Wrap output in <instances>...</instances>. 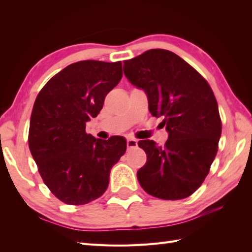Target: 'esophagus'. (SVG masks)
Wrapping results in <instances>:
<instances>
[{
  "mask_svg": "<svg viewBox=\"0 0 252 252\" xmlns=\"http://www.w3.org/2000/svg\"><path fill=\"white\" fill-rule=\"evenodd\" d=\"M137 145H138V141L136 140V139H133V138L127 139V148L128 149H133V148H136Z\"/></svg>",
  "mask_w": 252,
  "mask_h": 252,
  "instance_id": "1",
  "label": "esophagus"
}]
</instances>
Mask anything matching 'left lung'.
Here are the masks:
<instances>
[{"label": "left lung", "instance_id": "left-lung-1", "mask_svg": "<svg viewBox=\"0 0 252 252\" xmlns=\"http://www.w3.org/2000/svg\"><path fill=\"white\" fill-rule=\"evenodd\" d=\"M124 74L148 97L149 111L163 116L168 132L164 147L153 140L138 145L147 163L137 172L148 194L161 199L189 197L202 186L221 137V119L209 84L178 55L150 49L124 61Z\"/></svg>", "mask_w": 252, "mask_h": 252}]
</instances>
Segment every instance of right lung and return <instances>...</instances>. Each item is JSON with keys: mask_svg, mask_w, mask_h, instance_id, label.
Wrapping results in <instances>:
<instances>
[{"mask_svg": "<svg viewBox=\"0 0 252 252\" xmlns=\"http://www.w3.org/2000/svg\"><path fill=\"white\" fill-rule=\"evenodd\" d=\"M122 75L121 61H79L53 76L37 94L29 148L44 183L61 202L84 205L101 196L112 167L126 152L124 137L102 140L85 130Z\"/></svg>", "mask_w": 252, "mask_h": 252, "instance_id": "add662e5", "label": "right lung"}]
</instances>
